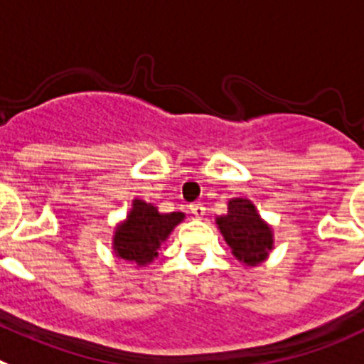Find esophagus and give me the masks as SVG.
<instances>
[{"label": "esophagus", "instance_id": "1", "mask_svg": "<svg viewBox=\"0 0 364 364\" xmlns=\"http://www.w3.org/2000/svg\"><path fill=\"white\" fill-rule=\"evenodd\" d=\"M191 213L194 214V216L198 218V220H201V218L205 216V207H203V203H192V205H191Z\"/></svg>", "mask_w": 364, "mask_h": 364}]
</instances>
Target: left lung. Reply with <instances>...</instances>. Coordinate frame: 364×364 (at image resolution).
Returning <instances> with one entry per match:
<instances>
[{"instance_id":"obj_1","label":"left lung","mask_w":364,"mask_h":364,"mask_svg":"<svg viewBox=\"0 0 364 364\" xmlns=\"http://www.w3.org/2000/svg\"><path fill=\"white\" fill-rule=\"evenodd\" d=\"M216 225L236 260L245 265H258L273 251V227L258 214L255 203L247 198L229 200L227 214L216 216Z\"/></svg>"}]
</instances>
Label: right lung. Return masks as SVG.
Masks as SVG:
<instances>
[{
  "instance_id": "add662e5",
  "label": "right lung",
  "mask_w": 364,
  "mask_h": 364,
  "mask_svg": "<svg viewBox=\"0 0 364 364\" xmlns=\"http://www.w3.org/2000/svg\"><path fill=\"white\" fill-rule=\"evenodd\" d=\"M185 220V213L163 214L151 203L135 198L126 220L115 227L113 252L137 267L151 264L159 257L161 243L166 242L176 227Z\"/></svg>"
}]
</instances>
